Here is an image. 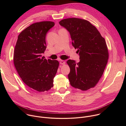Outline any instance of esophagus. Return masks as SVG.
Here are the masks:
<instances>
[{
	"label": "esophagus",
	"instance_id": "1",
	"mask_svg": "<svg viewBox=\"0 0 126 126\" xmlns=\"http://www.w3.org/2000/svg\"><path fill=\"white\" fill-rule=\"evenodd\" d=\"M60 64H61V65H64L65 64V62L64 61V60H61L60 61Z\"/></svg>",
	"mask_w": 126,
	"mask_h": 126
}]
</instances>
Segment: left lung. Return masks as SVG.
Returning a JSON list of instances; mask_svg holds the SVG:
<instances>
[{
    "label": "left lung",
    "mask_w": 126,
    "mask_h": 126,
    "mask_svg": "<svg viewBox=\"0 0 126 126\" xmlns=\"http://www.w3.org/2000/svg\"><path fill=\"white\" fill-rule=\"evenodd\" d=\"M70 33L72 45L77 49L80 62L68 60L71 85L82 91L94 87L101 78L109 58L105 39L89 21L69 18L59 22Z\"/></svg>",
    "instance_id": "left-lung-1"
}]
</instances>
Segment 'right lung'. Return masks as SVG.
<instances>
[{
  "instance_id": "right-lung-1",
  "label": "right lung",
  "mask_w": 126,
  "mask_h": 126,
  "mask_svg": "<svg viewBox=\"0 0 126 126\" xmlns=\"http://www.w3.org/2000/svg\"><path fill=\"white\" fill-rule=\"evenodd\" d=\"M54 25L52 21L30 25L19 34L14 48L13 61L18 73L27 86L38 92L53 87L59 65L57 60L42 56L46 48L47 33Z\"/></svg>"
}]
</instances>
